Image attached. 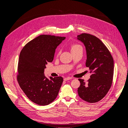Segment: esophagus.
I'll list each match as a JSON object with an SVG mask.
<instances>
[{
	"label": "esophagus",
	"instance_id": "1",
	"mask_svg": "<svg viewBox=\"0 0 128 128\" xmlns=\"http://www.w3.org/2000/svg\"><path fill=\"white\" fill-rule=\"evenodd\" d=\"M72 78V77H66V78H64V80L66 81V80H71Z\"/></svg>",
	"mask_w": 128,
	"mask_h": 128
}]
</instances>
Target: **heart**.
<instances>
[{
    "label": "heart",
    "mask_w": 128,
    "mask_h": 128,
    "mask_svg": "<svg viewBox=\"0 0 128 128\" xmlns=\"http://www.w3.org/2000/svg\"><path fill=\"white\" fill-rule=\"evenodd\" d=\"M70 50H71L72 52V51H75V50H78L80 48H82V46L78 44H72L70 46Z\"/></svg>",
    "instance_id": "heart-1"
}]
</instances>
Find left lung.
Segmentation results:
<instances>
[{"label": "left lung", "instance_id": "left-lung-1", "mask_svg": "<svg viewBox=\"0 0 128 128\" xmlns=\"http://www.w3.org/2000/svg\"><path fill=\"white\" fill-rule=\"evenodd\" d=\"M77 39L86 46L87 56L86 64L91 73L87 83L78 79L80 85L77 90L78 94L84 101L96 102L106 95L112 86L114 60L109 50L98 38L83 33L77 36Z\"/></svg>", "mask_w": 128, "mask_h": 128}]
</instances>
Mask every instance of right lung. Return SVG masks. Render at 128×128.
I'll list each match as a JSON object with an SVG mask.
<instances>
[{
  "instance_id": "right-lung-1",
  "label": "right lung",
  "mask_w": 128,
  "mask_h": 128,
  "mask_svg": "<svg viewBox=\"0 0 128 128\" xmlns=\"http://www.w3.org/2000/svg\"><path fill=\"white\" fill-rule=\"evenodd\" d=\"M64 37L41 34L26 44L19 56L17 80L31 101L44 106L56 99L63 82L61 76H45L48 62H52L56 49Z\"/></svg>"
}]
</instances>
